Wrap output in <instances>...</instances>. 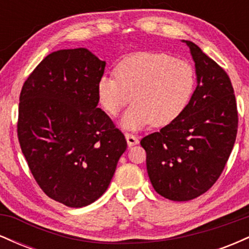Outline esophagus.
<instances>
[{
  "instance_id": "1",
  "label": "esophagus",
  "mask_w": 249,
  "mask_h": 249,
  "mask_svg": "<svg viewBox=\"0 0 249 249\" xmlns=\"http://www.w3.org/2000/svg\"><path fill=\"white\" fill-rule=\"evenodd\" d=\"M125 138H126V142H127V145L128 147H132L134 145H137L139 142L138 138H137L136 136H133V134H130V133H125Z\"/></svg>"
}]
</instances>
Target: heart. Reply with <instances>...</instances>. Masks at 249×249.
<instances>
[{"instance_id": "b5f03b06", "label": "heart", "mask_w": 249, "mask_h": 249, "mask_svg": "<svg viewBox=\"0 0 249 249\" xmlns=\"http://www.w3.org/2000/svg\"><path fill=\"white\" fill-rule=\"evenodd\" d=\"M115 77L103 75L98 79L97 98L110 116L132 101L121 119V126L132 131L151 123L164 126L176 121L196 87L192 64L164 53L128 55L116 65Z\"/></svg>"}]
</instances>
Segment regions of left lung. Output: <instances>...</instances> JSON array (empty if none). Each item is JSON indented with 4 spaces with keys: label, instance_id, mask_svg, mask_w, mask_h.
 <instances>
[{
    "label": "left lung",
    "instance_id": "obj_1",
    "mask_svg": "<svg viewBox=\"0 0 249 249\" xmlns=\"http://www.w3.org/2000/svg\"><path fill=\"white\" fill-rule=\"evenodd\" d=\"M182 42L196 63V90L176 121L141 141L146 151L151 184L157 193L173 201L192 200L213 186L238 132V110L230 77L198 45Z\"/></svg>",
    "mask_w": 249,
    "mask_h": 249
}]
</instances>
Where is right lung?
I'll use <instances>...</instances> for the list:
<instances>
[{"label":"right lung","instance_id":"add662e5","mask_svg":"<svg viewBox=\"0 0 249 249\" xmlns=\"http://www.w3.org/2000/svg\"><path fill=\"white\" fill-rule=\"evenodd\" d=\"M105 64L85 48L55 51L19 95L17 136L28 166L43 192L68 207L101 198L127 146L97 107Z\"/></svg>","mask_w":249,"mask_h":249}]
</instances>
